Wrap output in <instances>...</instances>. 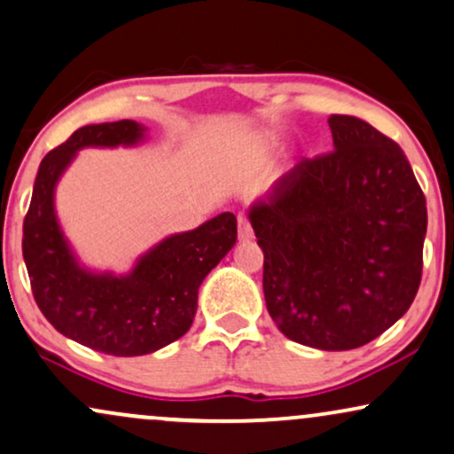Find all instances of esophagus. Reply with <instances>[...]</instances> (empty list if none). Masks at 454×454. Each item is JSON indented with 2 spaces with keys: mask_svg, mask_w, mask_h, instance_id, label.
Returning <instances> with one entry per match:
<instances>
[{
  "mask_svg": "<svg viewBox=\"0 0 454 454\" xmlns=\"http://www.w3.org/2000/svg\"><path fill=\"white\" fill-rule=\"evenodd\" d=\"M238 233H239V239H244V242H248V239H253L254 236L253 225H250L248 216L246 215H238Z\"/></svg>",
  "mask_w": 454,
  "mask_h": 454,
  "instance_id": "esophagus-1",
  "label": "esophagus"
}]
</instances>
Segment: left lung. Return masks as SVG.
<instances>
[{
  "label": "left lung",
  "mask_w": 454,
  "mask_h": 454,
  "mask_svg": "<svg viewBox=\"0 0 454 454\" xmlns=\"http://www.w3.org/2000/svg\"><path fill=\"white\" fill-rule=\"evenodd\" d=\"M334 151L301 160L250 208L279 333L324 351L371 343L421 284L427 206L398 143L330 115Z\"/></svg>",
  "instance_id": "1"
}]
</instances>
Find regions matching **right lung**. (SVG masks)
Instances as JSON below:
<instances>
[{
	"label": "right lung",
	"instance_id": "1",
	"mask_svg": "<svg viewBox=\"0 0 454 454\" xmlns=\"http://www.w3.org/2000/svg\"><path fill=\"white\" fill-rule=\"evenodd\" d=\"M132 120L75 130L39 164L22 223V256L35 303L60 334L109 356H145L192 328L198 290L238 239V218L223 212L193 231L175 233L137 261L128 276L94 273L77 262L54 212V187L83 147L145 141Z\"/></svg>",
	"mask_w": 454,
	"mask_h": 454
}]
</instances>
